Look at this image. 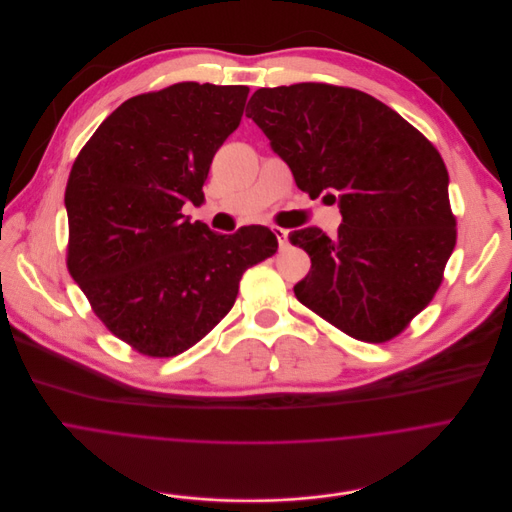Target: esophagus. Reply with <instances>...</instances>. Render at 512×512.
Wrapping results in <instances>:
<instances>
[{
    "label": "esophagus",
    "instance_id": "34e87169",
    "mask_svg": "<svg viewBox=\"0 0 512 512\" xmlns=\"http://www.w3.org/2000/svg\"><path fill=\"white\" fill-rule=\"evenodd\" d=\"M272 234L276 236L278 246H280V248H286V244H288V232L282 230V228H272Z\"/></svg>",
    "mask_w": 512,
    "mask_h": 512
}]
</instances>
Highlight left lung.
I'll use <instances>...</instances> for the list:
<instances>
[{"instance_id":"1","label":"left lung","mask_w":512,"mask_h":512,"mask_svg":"<svg viewBox=\"0 0 512 512\" xmlns=\"http://www.w3.org/2000/svg\"><path fill=\"white\" fill-rule=\"evenodd\" d=\"M246 117L290 167L298 189L339 203L329 238L288 234L311 256L296 298L353 339L399 335L434 298L456 246L448 171L434 145L381 100L302 82L260 88Z\"/></svg>"}]
</instances>
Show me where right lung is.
Returning a JSON list of instances; mask_svg holds the SVG:
<instances>
[{"mask_svg":"<svg viewBox=\"0 0 512 512\" xmlns=\"http://www.w3.org/2000/svg\"><path fill=\"white\" fill-rule=\"evenodd\" d=\"M248 92L179 82L133 96L72 165L68 270L96 317L143 355L173 357L206 337L230 313L242 274L278 248L266 226L228 236L181 212L203 201Z\"/></svg>","mask_w":512,"mask_h":512,"instance_id":"add662e5","label":"right lung"}]
</instances>
